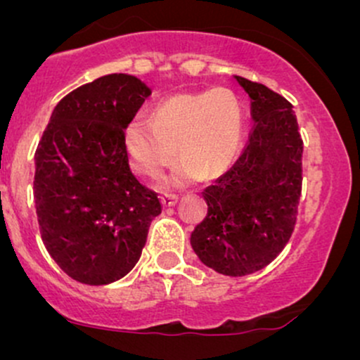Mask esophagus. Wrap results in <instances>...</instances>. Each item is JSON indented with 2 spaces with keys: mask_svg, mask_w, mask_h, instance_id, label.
<instances>
[{
  "mask_svg": "<svg viewBox=\"0 0 360 360\" xmlns=\"http://www.w3.org/2000/svg\"><path fill=\"white\" fill-rule=\"evenodd\" d=\"M177 200H179V198L176 196V194H169V193H166V194H162V196H160V201H162V205L164 206H174L176 203H177Z\"/></svg>",
  "mask_w": 360,
  "mask_h": 360,
  "instance_id": "34e87169",
  "label": "esophagus"
}]
</instances>
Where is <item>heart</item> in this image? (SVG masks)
<instances>
[{
    "mask_svg": "<svg viewBox=\"0 0 360 360\" xmlns=\"http://www.w3.org/2000/svg\"><path fill=\"white\" fill-rule=\"evenodd\" d=\"M243 113L240 100L229 88L181 93L155 106L150 118L137 115L125 128L127 154L135 171L159 177L176 157L181 164L166 188L184 186L200 176L220 174L240 147Z\"/></svg>",
    "mask_w": 360,
    "mask_h": 360,
    "instance_id": "b5f03b06",
    "label": "heart"
}]
</instances>
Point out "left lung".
Here are the masks:
<instances>
[{"label": "left lung", "instance_id": "left-lung-1", "mask_svg": "<svg viewBox=\"0 0 360 360\" xmlns=\"http://www.w3.org/2000/svg\"><path fill=\"white\" fill-rule=\"evenodd\" d=\"M235 79L249 94L254 127L233 166L203 191L208 213L191 247L205 266L237 278L271 264L295 230L303 140L291 103L260 82Z\"/></svg>", "mask_w": 360, "mask_h": 360}]
</instances>
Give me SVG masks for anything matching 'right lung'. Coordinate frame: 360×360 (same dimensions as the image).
I'll use <instances>...</instances> for the list:
<instances>
[{"mask_svg":"<svg viewBox=\"0 0 360 360\" xmlns=\"http://www.w3.org/2000/svg\"><path fill=\"white\" fill-rule=\"evenodd\" d=\"M130 74H108L57 103L35 152L34 196L45 249L69 278L101 286L139 262L157 193L128 166L125 128L150 96Z\"/></svg>","mask_w":360,"mask_h":360,"instance_id":"1","label":"right lung"}]
</instances>
